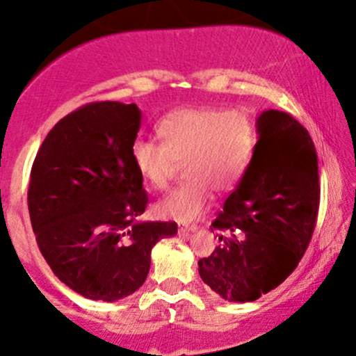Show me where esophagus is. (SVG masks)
Wrapping results in <instances>:
<instances>
[{
	"label": "esophagus",
	"mask_w": 356,
	"mask_h": 356,
	"mask_svg": "<svg viewBox=\"0 0 356 356\" xmlns=\"http://www.w3.org/2000/svg\"><path fill=\"white\" fill-rule=\"evenodd\" d=\"M197 227L195 226H187V224H179V232L181 234H187V232H194Z\"/></svg>",
	"instance_id": "34e87169"
}]
</instances>
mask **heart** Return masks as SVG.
Returning a JSON list of instances; mask_svg holds the SVG:
<instances>
[{
	"label": "heart",
	"instance_id": "heart-1",
	"mask_svg": "<svg viewBox=\"0 0 356 356\" xmlns=\"http://www.w3.org/2000/svg\"><path fill=\"white\" fill-rule=\"evenodd\" d=\"M162 144L137 138L132 162L137 174L154 189H164L184 162L187 182L157 204L161 218L192 222L207 209L212 189L238 186L256 149L254 122L241 110L218 107L181 108L159 124Z\"/></svg>",
	"mask_w": 356,
	"mask_h": 356
}]
</instances>
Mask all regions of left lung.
Here are the masks:
<instances>
[{"instance_id":"left-lung-1","label":"left lung","mask_w":356,"mask_h":356,"mask_svg":"<svg viewBox=\"0 0 356 356\" xmlns=\"http://www.w3.org/2000/svg\"><path fill=\"white\" fill-rule=\"evenodd\" d=\"M254 154L243 179L218 212L222 231L199 275L232 303H248L295 271L312 241L320 206L314 144L296 118L280 110L257 117Z\"/></svg>"}]
</instances>
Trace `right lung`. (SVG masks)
Listing matches in <instances>:
<instances>
[{
    "instance_id": "right-lung-1",
    "label": "right lung",
    "mask_w": 356,
    "mask_h": 356,
    "mask_svg": "<svg viewBox=\"0 0 356 356\" xmlns=\"http://www.w3.org/2000/svg\"><path fill=\"white\" fill-rule=\"evenodd\" d=\"M136 104L93 102L50 130L31 167L28 211L40 251L61 283L88 300L136 293L150 251L175 222H140L147 192L132 162Z\"/></svg>"
}]
</instances>
